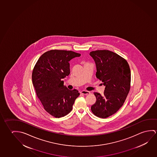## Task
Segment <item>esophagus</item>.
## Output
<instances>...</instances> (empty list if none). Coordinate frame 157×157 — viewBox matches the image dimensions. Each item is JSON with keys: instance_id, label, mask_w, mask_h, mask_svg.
<instances>
[{"instance_id": "obj_1", "label": "esophagus", "mask_w": 157, "mask_h": 157, "mask_svg": "<svg viewBox=\"0 0 157 157\" xmlns=\"http://www.w3.org/2000/svg\"><path fill=\"white\" fill-rule=\"evenodd\" d=\"M80 94H85V95H87L90 94V92L88 91H86V90H82L80 91Z\"/></svg>"}]
</instances>
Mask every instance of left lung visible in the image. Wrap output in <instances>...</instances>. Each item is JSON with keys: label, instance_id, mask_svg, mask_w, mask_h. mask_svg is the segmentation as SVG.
Returning <instances> with one entry per match:
<instances>
[{"label": "left lung", "instance_id": "1", "mask_svg": "<svg viewBox=\"0 0 157 157\" xmlns=\"http://www.w3.org/2000/svg\"><path fill=\"white\" fill-rule=\"evenodd\" d=\"M96 65V77L105 86L104 94L94 92L96 101L91 107L95 116L108 117L123 105L130 88L131 73L127 61L117 54L108 50L90 53Z\"/></svg>", "mask_w": 157, "mask_h": 157}]
</instances>
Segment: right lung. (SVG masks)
<instances>
[{"mask_svg":"<svg viewBox=\"0 0 157 157\" xmlns=\"http://www.w3.org/2000/svg\"><path fill=\"white\" fill-rule=\"evenodd\" d=\"M81 56L65 50H51L44 53L37 61L32 73V81L44 110L59 118L72 110L75 100L80 95L77 90H70L62 79L70 75V61Z\"/></svg>","mask_w":157,"mask_h":157,"instance_id":"1","label":"right lung"}]
</instances>
